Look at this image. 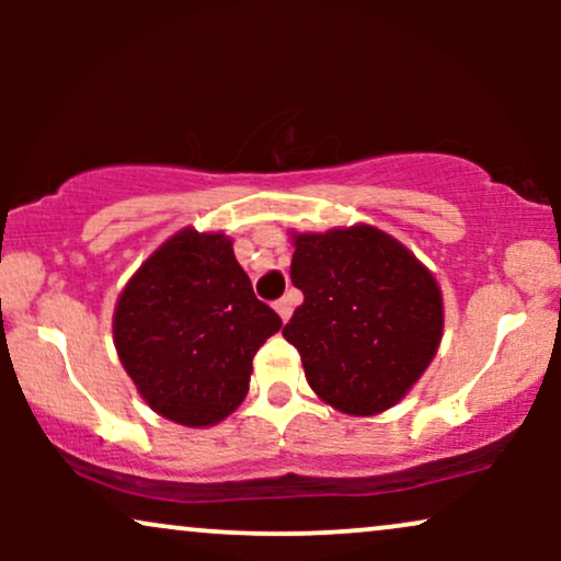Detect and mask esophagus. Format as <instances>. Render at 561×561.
Masks as SVG:
<instances>
[{
	"label": "esophagus",
	"mask_w": 561,
	"mask_h": 561,
	"mask_svg": "<svg viewBox=\"0 0 561 561\" xmlns=\"http://www.w3.org/2000/svg\"><path fill=\"white\" fill-rule=\"evenodd\" d=\"M274 308H276V313L282 317V321H287L289 317H293V300L289 298H279L274 302Z\"/></svg>",
	"instance_id": "34e87169"
}]
</instances>
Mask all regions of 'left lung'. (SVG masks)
<instances>
[{
  "instance_id": "1",
  "label": "left lung",
  "mask_w": 561,
  "mask_h": 561,
  "mask_svg": "<svg viewBox=\"0 0 561 561\" xmlns=\"http://www.w3.org/2000/svg\"><path fill=\"white\" fill-rule=\"evenodd\" d=\"M293 285L302 293L282 330L311 390L343 414L396 405L435 358L443 295L414 253L369 224L293 234Z\"/></svg>"
}]
</instances>
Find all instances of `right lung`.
<instances>
[{"label": "right lung", "instance_id": "obj_1", "mask_svg": "<svg viewBox=\"0 0 561 561\" xmlns=\"http://www.w3.org/2000/svg\"><path fill=\"white\" fill-rule=\"evenodd\" d=\"M279 327L229 237L186 227L128 279L113 340L152 411L184 427H210L248 396L253 356Z\"/></svg>", "mask_w": 561, "mask_h": 561}]
</instances>
